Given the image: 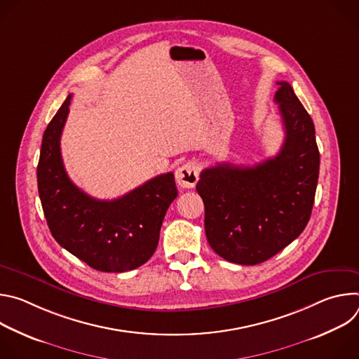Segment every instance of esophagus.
I'll return each instance as SVG.
<instances>
[{
	"label": "esophagus",
	"mask_w": 359,
	"mask_h": 359,
	"mask_svg": "<svg viewBox=\"0 0 359 359\" xmlns=\"http://www.w3.org/2000/svg\"><path fill=\"white\" fill-rule=\"evenodd\" d=\"M198 180V166L194 162H187L176 170V182L183 189H193Z\"/></svg>",
	"instance_id": "obj_1"
}]
</instances>
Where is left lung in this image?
<instances>
[{
	"mask_svg": "<svg viewBox=\"0 0 359 359\" xmlns=\"http://www.w3.org/2000/svg\"><path fill=\"white\" fill-rule=\"evenodd\" d=\"M277 85L285 132L278 155L255 166L219 163L204 169L196 184L208 241L236 264L271 259L302 233L313 210L320 172L314 122L291 85Z\"/></svg>",
	"mask_w": 359,
	"mask_h": 359,
	"instance_id": "obj_1",
	"label": "left lung"
}]
</instances>
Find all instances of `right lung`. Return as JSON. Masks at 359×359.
Segmentation results:
<instances>
[{
  "mask_svg": "<svg viewBox=\"0 0 359 359\" xmlns=\"http://www.w3.org/2000/svg\"><path fill=\"white\" fill-rule=\"evenodd\" d=\"M71 95L43 132L36 168L38 193L50 234L89 267L123 273L144 264L155 252L170 203L177 196L175 175H159L115 200H97L68 177L61 135Z\"/></svg>",
  "mask_w": 359,
  "mask_h": 359,
  "instance_id": "add662e5",
  "label": "right lung"
}]
</instances>
